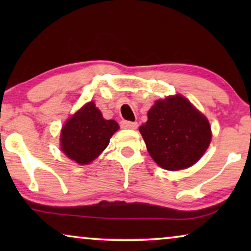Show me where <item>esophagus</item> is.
Instances as JSON below:
<instances>
[{"label":"esophagus","mask_w":251,"mask_h":251,"mask_svg":"<svg viewBox=\"0 0 251 251\" xmlns=\"http://www.w3.org/2000/svg\"><path fill=\"white\" fill-rule=\"evenodd\" d=\"M121 126H122V128H125V129L135 130V129L138 128V123H137V122H130V121H122Z\"/></svg>","instance_id":"obj_1"}]
</instances>
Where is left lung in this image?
<instances>
[{
  "label": "left lung",
  "mask_w": 251,
  "mask_h": 251,
  "mask_svg": "<svg viewBox=\"0 0 251 251\" xmlns=\"http://www.w3.org/2000/svg\"><path fill=\"white\" fill-rule=\"evenodd\" d=\"M147 118L139 131L150 155L163 169L175 171L193 166L210 144L209 121L183 96L156 100Z\"/></svg>",
  "instance_id": "1"
}]
</instances>
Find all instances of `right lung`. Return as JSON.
I'll list each match as a JSON object with an SVG mask.
<instances>
[{"label":"right lung","mask_w":251,"mask_h":251,"mask_svg":"<svg viewBox=\"0 0 251 251\" xmlns=\"http://www.w3.org/2000/svg\"><path fill=\"white\" fill-rule=\"evenodd\" d=\"M119 125L105 120L95 102H87L65 123L60 133V149L78 164H88L107 147Z\"/></svg>","instance_id":"add662e5"}]
</instances>
